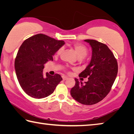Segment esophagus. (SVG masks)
Returning <instances> with one entry per match:
<instances>
[{"label": "esophagus", "instance_id": "1", "mask_svg": "<svg viewBox=\"0 0 134 134\" xmlns=\"http://www.w3.org/2000/svg\"><path fill=\"white\" fill-rule=\"evenodd\" d=\"M62 78H63V81H65V80H67V77H65V76H63Z\"/></svg>", "mask_w": 134, "mask_h": 134}]
</instances>
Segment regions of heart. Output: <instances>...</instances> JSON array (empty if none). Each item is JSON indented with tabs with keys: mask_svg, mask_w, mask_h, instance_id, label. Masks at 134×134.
Returning <instances> with one entry per match:
<instances>
[{
	"mask_svg": "<svg viewBox=\"0 0 134 134\" xmlns=\"http://www.w3.org/2000/svg\"><path fill=\"white\" fill-rule=\"evenodd\" d=\"M72 46L74 48V49H75L77 54L78 57L80 59L84 58L87 55L89 51H88L87 48L85 45L80 44V43H75ZM63 51V47H61L57 51V55H60V54H62Z\"/></svg>",
	"mask_w": 134,
	"mask_h": 134,
	"instance_id": "b5f03b06",
	"label": "heart"
}]
</instances>
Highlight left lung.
Here are the masks:
<instances>
[{
	"label": "left lung",
	"instance_id": "1",
	"mask_svg": "<svg viewBox=\"0 0 134 134\" xmlns=\"http://www.w3.org/2000/svg\"><path fill=\"white\" fill-rule=\"evenodd\" d=\"M85 41L91 45L92 57L90 64L79 76L88 77V81L83 84L75 79L76 84L70 93L78 102L92 105L99 102L110 92L118 66L116 58L106 44L93 40Z\"/></svg>",
	"mask_w": 134,
	"mask_h": 134
}]
</instances>
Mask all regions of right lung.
<instances>
[{
  "instance_id": "right-lung-1",
  "label": "right lung",
  "mask_w": 134,
  "mask_h": 134,
  "mask_svg": "<svg viewBox=\"0 0 134 134\" xmlns=\"http://www.w3.org/2000/svg\"><path fill=\"white\" fill-rule=\"evenodd\" d=\"M64 41L56 40L42 34L25 40L18 50L15 60V69L19 85L29 96L44 98L53 93L63 80L60 74H44V64L53 61V55L64 44Z\"/></svg>"
}]
</instances>
